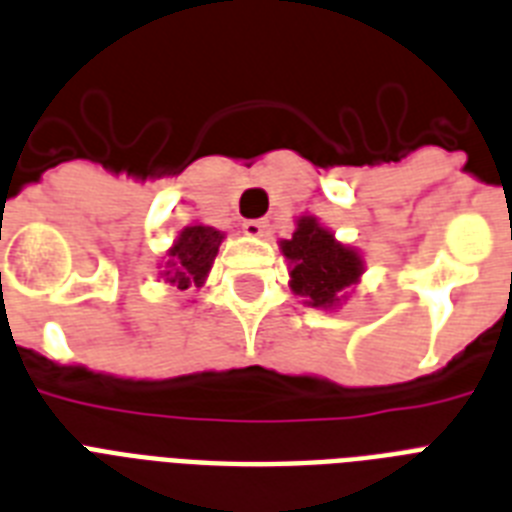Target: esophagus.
Returning <instances> with one entry per match:
<instances>
[{
    "mask_svg": "<svg viewBox=\"0 0 512 512\" xmlns=\"http://www.w3.org/2000/svg\"><path fill=\"white\" fill-rule=\"evenodd\" d=\"M241 231L247 233V236H252V239H260V236L268 233V223H265V220H247V223L241 225Z\"/></svg>",
    "mask_w": 512,
    "mask_h": 512,
    "instance_id": "esophagus-1",
    "label": "esophagus"
}]
</instances>
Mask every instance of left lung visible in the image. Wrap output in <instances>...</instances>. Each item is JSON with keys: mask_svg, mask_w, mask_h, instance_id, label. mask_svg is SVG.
Here are the masks:
<instances>
[{"mask_svg": "<svg viewBox=\"0 0 512 512\" xmlns=\"http://www.w3.org/2000/svg\"><path fill=\"white\" fill-rule=\"evenodd\" d=\"M279 249L287 257L289 289L321 311H337L366 271L364 252L342 244L316 215L297 217L292 239H281Z\"/></svg>", "mask_w": 512, "mask_h": 512, "instance_id": "left-lung-1", "label": "left lung"}]
</instances>
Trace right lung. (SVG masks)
<instances>
[{"instance_id": "right-lung-1", "label": "right lung", "mask_w": 512, "mask_h": 512, "mask_svg": "<svg viewBox=\"0 0 512 512\" xmlns=\"http://www.w3.org/2000/svg\"><path fill=\"white\" fill-rule=\"evenodd\" d=\"M223 239L225 233L212 225H185L172 241V247L167 249V255L159 260V276L164 279V284H170L180 292L204 287Z\"/></svg>"}]
</instances>
